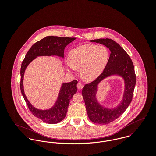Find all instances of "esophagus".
Returning a JSON list of instances; mask_svg holds the SVG:
<instances>
[{"label": "esophagus", "mask_w": 156, "mask_h": 156, "mask_svg": "<svg viewBox=\"0 0 156 156\" xmlns=\"http://www.w3.org/2000/svg\"><path fill=\"white\" fill-rule=\"evenodd\" d=\"M83 87V85L82 83H78L77 85V88L79 90L82 89Z\"/></svg>", "instance_id": "1"}]
</instances>
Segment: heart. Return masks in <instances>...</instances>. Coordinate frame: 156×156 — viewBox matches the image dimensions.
Listing matches in <instances>:
<instances>
[{
    "label": "heart",
    "mask_w": 156,
    "mask_h": 156,
    "mask_svg": "<svg viewBox=\"0 0 156 156\" xmlns=\"http://www.w3.org/2000/svg\"><path fill=\"white\" fill-rule=\"evenodd\" d=\"M109 58L108 48L103 45H83L69 51L67 66L75 73L81 68V75L87 80H92L103 71Z\"/></svg>",
    "instance_id": "1"
}]
</instances>
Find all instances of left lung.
<instances>
[{
    "label": "left lung",
    "mask_w": 156,
    "mask_h": 156,
    "mask_svg": "<svg viewBox=\"0 0 156 156\" xmlns=\"http://www.w3.org/2000/svg\"><path fill=\"white\" fill-rule=\"evenodd\" d=\"M90 42L105 45L111 51L108 64L102 73L93 82L86 84L82 94L90 120L99 124H107L119 117L130 104L136 85L133 64L127 52L111 39H98ZM112 75L121 76L125 80V92L120 105L113 109L101 106L96 98L98 85L104 78Z\"/></svg>",
    "instance_id": "left-lung-1"
}]
</instances>
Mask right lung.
<instances>
[{
	"label": "right lung",
	"instance_id": "right-lung-1",
	"mask_svg": "<svg viewBox=\"0 0 156 156\" xmlns=\"http://www.w3.org/2000/svg\"><path fill=\"white\" fill-rule=\"evenodd\" d=\"M76 38L46 37L33 45L26 53L20 69V89L23 97L32 113L48 124H57L64 119L67 114L70 100L76 93L77 80H74L69 83H62L58 99L55 105L50 109L41 110L35 108L27 100L23 89V77L27 66L37 57L41 56H58L64 57V49Z\"/></svg>",
	"mask_w": 156,
	"mask_h": 156
}]
</instances>
